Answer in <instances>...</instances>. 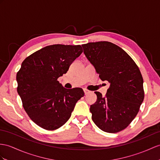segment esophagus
I'll list each match as a JSON object with an SVG mask.
<instances>
[{
    "label": "esophagus",
    "instance_id": "34e87169",
    "mask_svg": "<svg viewBox=\"0 0 160 160\" xmlns=\"http://www.w3.org/2000/svg\"><path fill=\"white\" fill-rule=\"evenodd\" d=\"M83 91H84L85 94H87V93H89V90H88L87 89H83Z\"/></svg>",
    "mask_w": 160,
    "mask_h": 160
}]
</instances>
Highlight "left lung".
Wrapping results in <instances>:
<instances>
[{
  "label": "left lung",
  "mask_w": 160,
  "mask_h": 160,
  "mask_svg": "<svg viewBox=\"0 0 160 160\" xmlns=\"http://www.w3.org/2000/svg\"><path fill=\"white\" fill-rule=\"evenodd\" d=\"M82 47L100 79L110 83L104 97L95 92L97 100L90 106L93 122L108 133L122 131L138 114L145 97L141 71L125 51L111 42H88Z\"/></svg>",
  "instance_id": "1"
}]
</instances>
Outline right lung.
I'll return each instance as SVG.
<instances>
[{
    "mask_svg": "<svg viewBox=\"0 0 160 160\" xmlns=\"http://www.w3.org/2000/svg\"><path fill=\"white\" fill-rule=\"evenodd\" d=\"M83 52L81 45L46 46L27 57L17 72V91L29 118L43 129L54 130L71 118L81 88L66 89L58 79Z\"/></svg>",
    "mask_w": 160,
    "mask_h": 160,
    "instance_id": "1",
    "label": "right lung"
}]
</instances>
